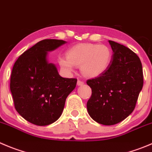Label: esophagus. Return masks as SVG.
Listing matches in <instances>:
<instances>
[{"mask_svg": "<svg viewBox=\"0 0 152 152\" xmlns=\"http://www.w3.org/2000/svg\"><path fill=\"white\" fill-rule=\"evenodd\" d=\"M83 84H84V81L80 80H77V85H78V86H82V85Z\"/></svg>", "mask_w": 152, "mask_h": 152, "instance_id": "34e87169", "label": "esophagus"}]
</instances>
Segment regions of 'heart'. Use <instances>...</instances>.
<instances>
[{"label": "heart", "mask_w": 152, "mask_h": 152, "mask_svg": "<svg viewBox=\"0 0 152 152\" xmlns=\"http://www.w3.org/2000/svg\"><path fill=\"white\" fill-rule=\"evenodd\" d=\"M67 57H60L58 62L65 72H73L75 66L87 77H98L109 67L112 60V50L105 45L80 43L69 48Z\"/></svg>", "instance_id": "obj_1"}]
</instances>
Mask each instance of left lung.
Returning a JSON list of instances; mask_svg holds the SVG:
<instances>
[{"mask_svg":"<svg viewBox=\"0 0 152 152\" xmlns=\"http://www.w3.org/2000/svg\"><path fill=\"white\" fill-rule=\"evenodd\" d=\"M113 58L108 69L99 77L87 80L92 95L86 107L98 123L113 125L123 121L136 107L143 86L142 63L134 51L109 40Z\"/></svg>","mask_w":152,"mask_h":152,"instance_id":"obj_1","label":"left lung"}]
</instances>
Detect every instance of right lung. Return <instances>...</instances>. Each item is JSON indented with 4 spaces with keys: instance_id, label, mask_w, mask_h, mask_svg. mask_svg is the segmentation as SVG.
I'll return each mask as SVG.
<instances>
[{
    "instance_id": "add662e5",
    "label": "right lung",
    "mask_w": 152,
    "mask_h": 152,
    "mask_svg": "<svg viewBox=\"0 0 152 152\" xmlns=\"http://www.w3.org/2000/svg\"><path fill=\"white\" fill-rule=\"evenodd\" d=\"M66 42H39L15 61L10 77V90L17 112L30 123L39 126L57 121L63 113L68 95L77 79L64 78L56 66L47 61L50 51Z\"/></svg>"
}]
</instances>
